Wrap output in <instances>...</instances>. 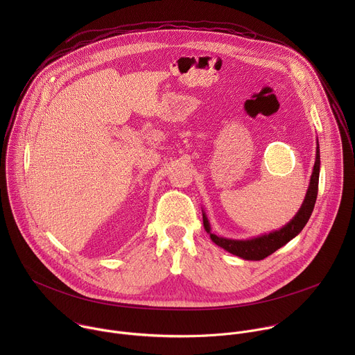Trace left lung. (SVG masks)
Listing matches in <instances>:
<instances>
[{
    "label": "left lung",
    "instance_id": "obj_1",
    "mask_svg": "<svg viewBox=\"0 0 355 355\" xmlns=\"http://www.w3.org/2000/svg\"><path fill=\"white\" fill-rule=\"evenodd\" d=\"M319 173H320V147H319V140L316 139V157H315V166L312 170L309 187L305 195V199H303L302 205L299 211L295 214V216L284 225L278 230H272L270 233H264L256 237H250V239H229V237H222L215 233H212L211 222L207 216V212L202 209V218H204V226L207 233L211 236L212 241L222 247L223 250L229 251L230 254L237 256L243 260L248 261H260L264 260L266 257L271 256L274 251L285 245L288 241L295 239L302 229L305 227L308 223L313 208H315V202L318 198V187H319Z\"/></svg>",
    "mask_w": 355,
    "mask_h": 355
}]
</instances>
